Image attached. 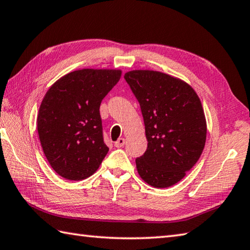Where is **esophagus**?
I'll list each match as a JSON object with an SVG mask.
<instances>
[{
  "label": "esophagus",
  "mask_w": 250,
  "mask_h": 250,
  "mask_svg": "<svg viewBox=\"0 0 250 250\" xmlns=\"http://www.w3.org/2000/svg\"><path fill=\"white\" fill-rule=\"evenodd\" d=\"M125 140L124 138H120L115 142V146H116V147L119 148V147H122V146L125 145Z\"/></svg>",
  "instance_id": "34e87169"
}]
</instances>
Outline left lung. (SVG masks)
<instances>
[{
	"label": "left lung",
	"mask_w": 250,
	"mask_h": 250,
	"mask_svg": "<svg viewBox=\"0 0 250 250\" xmlns=\"http://www.w3.org/2000/svg\"><path fill=\"white\" fill-rule=\"evenodd\" d=\"M125 79L140 103L148 142L135 159L140 177L154 188L172 187L194 167L205 147L202 103L188 83L163 72L133 70Z\"/></svg>",
	"instance_id": "1"
}]
</instances>
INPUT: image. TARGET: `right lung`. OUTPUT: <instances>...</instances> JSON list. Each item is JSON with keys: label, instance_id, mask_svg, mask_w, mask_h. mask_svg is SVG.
I'll list each match as a JSON object with an SVG mask.
<instances>
[{"label": "right lung", "instance_id": "right-lung-1", "mask_svg": "<svg viewBox=\"0 0 250 250\" xmlns=\"http://www.w3.org/2000/svg\"><path fill=\"white\" fill-rule=\"evenodd\" d=\"M120 76L114 69L76 70L46 92L39 109L38 133L44 155L61 177L89 178L108 153L100 106Z\"/></svg>", "mask_w": 250, "mask_h": 250}]
</instances>
